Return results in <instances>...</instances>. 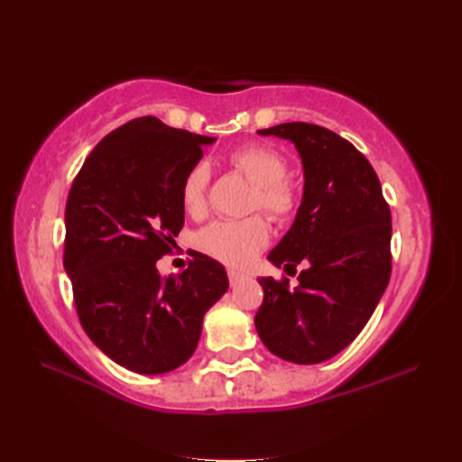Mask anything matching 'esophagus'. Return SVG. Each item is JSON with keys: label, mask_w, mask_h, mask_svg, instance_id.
<instances>
[{"label": "esophagus", "mask_w": 462, "mask_h": 462, "mask_svg": "<svg viewBox=\"0 0 462 462\" xmlns=\"http://www.w3.org/2000/svg\"><path fill=\"white\" fill-rule=\"evenodd\" d=\"M228 280H230V286H236L242 280V273L236 270H228Z\"/></svg>", "instance_id": "obj_1"}]
</instances>
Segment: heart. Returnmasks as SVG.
<instances>
[{
	"label": "heart",
	"instance_id": "obj_1",
	"mask_svg": "<svg viewBox=\"0 0 462 462\" xmlns=\"http://www.w3.org/2000/svg\"><path fill=\"white\" fill-rule=\"evenodd\" d=\"M230 162L256 186L252 210L266 212L276 222H288L300 208V190L288 179L290 162L278 149L252 143L230 152ZM210 169L206 162H196L184 174L180 200L184 210L202 216L208 208ZM270 240V226L262 216L246 220H218L206 226L196 236L199 248L208 256L228 266H246Z\"/></svg>",
	"mask_w": 462,
	"mask_h": 462
}]
</instances>
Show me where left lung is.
Returning a JSON list of instances; mask_svg holds the SVG:
<instances>
[{
    "label": "left lung",
    "instance_id": "1",
    "mask_svg": "<svg viewBox=\"0 0 462 462\" xmlns=\"http://www.w3.org/2000/svg\"><path fill=\"white\" fill-rule=\"evenodd\" d=\"M258 133L296 144L306 174L296 222L268 258L310 268L296 288L260 278L254 323L273 356L313 365L346 349L375 311L391 278V210L373 166L343 136L311 123Z\"/></svg>",
    "mask_w": 462,
    "mask_h": 462
}]
</instances>
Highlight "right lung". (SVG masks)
<instances>
[{"label":"right lung","mask_w":462,"mask_h":462,"mask_svg":"<svg viewBox=\"0 0 462 462\" xmlns=\"http://www.w3.org/2000/svg\"><path fill=\"white\" fill-rule=\"evenodd\" d=\"M212 141L139 116L95 146L67 196L63 263L77 316L105 356L141 375L189 361L204 313L228 290L222 263L199 252L180 273L156 270L184 226V174Z\"/></svg>","instance_id":"1"}]
</instances>
